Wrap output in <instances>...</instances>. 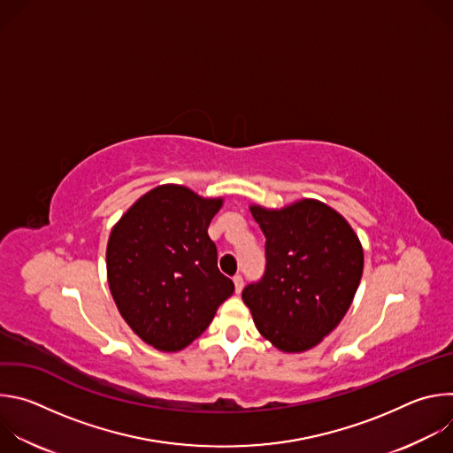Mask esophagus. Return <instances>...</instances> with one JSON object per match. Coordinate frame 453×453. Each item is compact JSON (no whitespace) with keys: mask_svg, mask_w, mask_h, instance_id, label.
Returning <instances> with one entry per match:
<instances>
[{"mask_svg":"<svg viewBox=\"0 0 453 453\" xmlns=\"http://www.w3.org/2000/svg\"><path fill=\"white\" fill-rule=\"evenodd\" d=\"M233 283H234V290H236V294H240V292H242V288H243V278H242L240 274H236V276H233Z\"/></svg>","mask_w":453,"mask_h":453,"instance_id":"obj_1","label":"esophagus"}]
</instances>
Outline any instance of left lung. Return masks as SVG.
Wrapping results in <instances>:
<instances>
[{"mask_svg":"<svg viewBox=\"0 0 453 453\" xmlns=\"http://www.w3.org/2000/svg\"><path fill=\"white\" fill-rule=\"evenodd\" d=\"M265 234V273L243 288L254 325L287 353L317 346L351 306L364 271L358 236L330 206L313 199L283 210L250 206Z\"/></svg>","mask_w":453,"mask_h":453,"instance_id":"8db88e82","label":"left lung"}]
</instances>
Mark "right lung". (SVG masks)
Returning <instances> with one entry per match:
<instances>
[{
    "label": "right lung",
    "instance_id": "obj_1",
    "mask_svg": "<svg viewBox=\"0 0 453 453\" xmlns=\"http://www.w3.org/2000/svg\"><path fill=\"white\" fill-rule=\"evenodd\" d=\"M222 203L163 184L111 231L105 257L112 299L133 332L161 351L196 341L234 290L217 267V245L208 234Z\"/></svg>",
    "mask_w": 453,
    "mask_h": 453
}]
</instances>
